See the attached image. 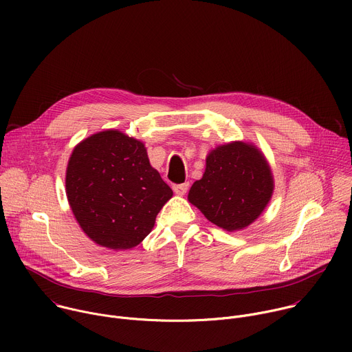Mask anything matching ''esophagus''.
Returning a JSON list of instances; mask_svg holds the SVG:
<instances>
[{"label":"esophagus","mask_w":352,"mask_h":352,"mask_svg":"<svg viewBox=\"0 0 352 352\" xmlns=\"http://www.w3.org/2000/svg\"><path fill=\"white\" fill-rule=\"evenodd\" d=\"M189 189V184L188 182H184V184H177V185H173V190L175 192V195L178 196H184Z\"/></svg>","instance_id":"obj_1"}]
</instances>
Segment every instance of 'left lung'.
Listing matches in <instances>:
<instances>
[{
  "label": "left lung",
  "instance_id": "8db88e82",
  "mask_svg": "<svg viewBox=\"0 0 352 352\" xmlns=\"http://www.w3.org/2000/svg\"><path fill=\"white\" fill-rule=\"evenodd\" d=\"M273 190V173L262 150L236 140L210 150L204 177L193 182L188 200L209 221L232 232L263 213Z\"/></svg>",
  "mask_w": 352,
  "mask_h": 352
}]
</instances>
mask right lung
I'll return each instance as SVG.
<instances>
[{"label": "right lung", "instance_id": "right-lung-1", "mask_svg": "<svg viewBox=\"0 0 352 352\" xmlns=\"http://www.w3.org/2000/svg\"><path fill=\"white\" fill-rule=\"evenodd\" d=\"M65 190L82 231L114 250L139 245L173 197L144 143L118 129L93 133L74 147Z\"/></svg>", "mask_w": 352, "mask_h": 352}]
</instances>
